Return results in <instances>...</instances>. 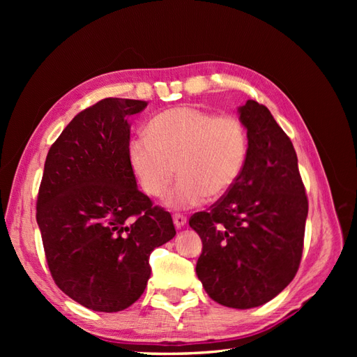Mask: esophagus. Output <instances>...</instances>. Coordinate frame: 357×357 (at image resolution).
I'll return each mask as SVG.
<instances>
[{
    "mask_svg": "<svg viewBox=\"0 0 357 357\" xmlns=\"http://www.w3.org/2000/svg\"><path fill=\"white\" fill-rule=\"evenodd\" d=\"M172 220H174L176 228H183V226H185L186 222H188L186 215H183V214H174V218H172Z\"/></svg>",
    "mask_w": 357,
    "mask_h": 357,
    "instance_id": "obj_1",
    "label": "esophagus"
}]
</instances>
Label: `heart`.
<instances>
[{"mask_svg": "<svg viewBox=\"0 0 357 357\" xmlns=\"http://www.w3.org/2000/svg\"><path fill=\"white\" fill-rule=\"evenodd\" d=\"M247 152V129L238 117L183 105L153 117L147 135L129 143L128 159L138 185L156 198L167 192L177 169L180 178L165 205L188 210L229 192L241 176Z\"/></svg>", "mask_w": 357, "mask_h": 357, "instance_id": "heart-1", "label": "heart"}]
</instances>
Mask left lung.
Instances as JSON below:
<instances>
[{"instance_id":"8db88e82","label":"left lung","mask_w":357,"mask_h":357,"mask_svg":"<svg viewBox=\"0 0 357 357\" xmlns=\"http://www.w3.org/2000/svg\"><path fill=\"white\" fill-rule=\"evenodd\" d=\"M248 137L241 176L190 228L202 240L197 275L220 305L247 310L275 298L299 268L308 199L296 152L265 105L238 109Z\"/></svg>"}]
</instances>
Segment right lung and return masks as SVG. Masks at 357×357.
Listing matches in <instances>:
<instances>
[{"instance_id":"add662e5","label":"right lung","mask_w":357,"mask_h":357,"mask_svg":"<svg viewBox=\"0 0 357 357\" xmlns=\"http://www.w3.org/2000/svg\"><path fill=\"white\" fill-rule=\"evenodd\" d=\"M146 101L105 98L80 112L52 144L37 198L50 274L80 305L116 312L143 295L149 257L174 238L171 214L137 188L128 119Z\"/></svg>"}]
</instances>
